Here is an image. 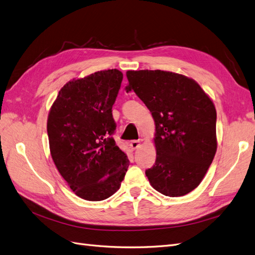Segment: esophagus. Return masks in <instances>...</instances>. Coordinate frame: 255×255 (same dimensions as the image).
<instances>
[{"mask_svg": "<svg viewBox=\"0 0 255 255\" xmlns=\"http://www.w3.org/2000/svg\"><path fill=\"white\" fill-rule=\"evenodd\" d=\"M140 145V140L138 139V140H132L129 142V146H130V149L132 150H136L138 146Z\"/></svg>", "mask_w": 255, "mask_h": 255, "instance_id": "esophagus-1", "label": "esophagus"}]
</instances>
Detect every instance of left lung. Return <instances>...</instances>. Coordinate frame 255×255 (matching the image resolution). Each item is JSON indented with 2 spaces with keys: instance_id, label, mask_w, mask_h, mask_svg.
<instances>
[{
  "instance_id": "8db88e82",
  "label": "left lung",
  "mask_w": 255,
  "mask_h": 255,
  "mask_svg": "<svg viewBox=\"0 0 255 255\" xmlns=\"http://www.w3.org/2000/svg\"><path fill=\"white\" fill-rule=\"evenodd\" d=\"M133 90L155 122V164L145 170L151 186L168 197L199 186L217 150L216 109L200 85L161 70L127 72Z\"/></svg>"
}]
</instances>
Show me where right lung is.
<instances>
[{"mask_svg": "<svg viewBox=\"0 0 255 255\" xmlns=\"http://www.w3.org/2000/svg\"><path fill=\"white\" fill-rule=\"evenodd\" d=\"M123 74L98 71L64 85L48 116L50 152L58 172L76 196L102 201L120 188L128 168L116 144L112 109Z\"/></svg>", "mask_w": 255, "mask_h": 255, "instance_id": "obj_1", "label": "right lung"}]
</instances>
